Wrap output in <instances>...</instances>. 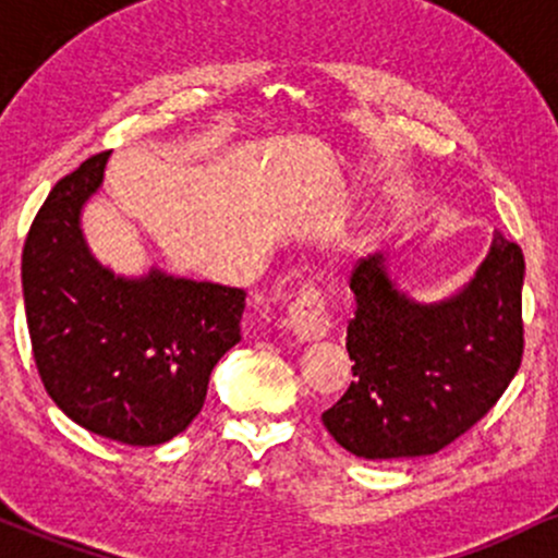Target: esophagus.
Wrapping results in <instances>:
<instances>
[{
	"label": "esophagus",
	"instance_id": "34e87169",
	"mask_svg": "<svg viewBox=\"0 0 558 558\" xmlns=\"http://www.w3.org/2000/svg\"><path fill=\"white\" fill-rule=\"evenodd\" d=\"M290 329L300 342L322 340L329 331V318L324 311L322 292L313 284H303L300 295L290 305Z\"/></svg>",
	"mask_w": 558,
	"mask_h": 558
}]
</instances>
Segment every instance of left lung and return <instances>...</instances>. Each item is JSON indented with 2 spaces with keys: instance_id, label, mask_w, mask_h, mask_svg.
<instances>
[{
  "instance_id": "8db88e82",
  "label": "left lung",
  "mask_w": 558,
  "mask_h": 558,
  "mask_svg": "<svg viewBox=\"0 0 558 558\" xmlns=\"http://www.w3.org/2000/svg\"><path fill=\"white\" fill-rule=\"evenodd\" d=\"M524 255L500 231L456 295L418 303L381 253L355 263L348 324L353 381L324 411L329 435L372 461L416 459L472 429L514 379L524 350Z\"/></svg>"
}]
</instances>
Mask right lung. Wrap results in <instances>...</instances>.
Here are the masks:
<instances>
[{"instance_id":"right-lung-1","label":"right lung","mask_w":558,"mask_h":558,"mask_svg":"<svg viewBox=\"0 0 558 558\" xmlns=\"http://www.w3.org/2000/svg\"><path fill=\"white\" fill-rule=\"evenodd\" d=\"M110 153L92 155L44 199L23 247V300L44 390L78 427L123 446H160L192 424L210 372L242 340L245 290L118 277L92 255L81 210Z\"/></svg>"}]
</instances>
